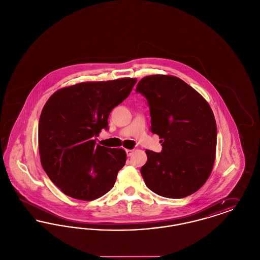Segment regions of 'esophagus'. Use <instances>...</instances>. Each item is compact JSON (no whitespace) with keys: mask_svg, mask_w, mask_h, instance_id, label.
Listing matches in <instances>:
<instances>
[{"mask_svg":"<svg viewBox=\"0 0 260 260\" xmlns=\"http://www.w3.org/2000/svg\"><path fill=\"white\" fill-rule=\"evenodd\" d=\"M125 153H126V155L129 157V156H132V155L134 154V150H131V149H126V150H125Z\"/></svg>","mask_w":260,"mask_h":260,"instance_id":"1","label":"esophagus"}]
</instances>
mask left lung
I'll return each mask as SVG.
<instances>
[{
    "label": "left lung",
    "mask_w": 260,
    "mask_h": 260,
    "mask_svg": "<svg viewBox=\"0 0 260 260\" xmlns=\"http://www.w3.org/2000/svg\"><path fill=\"white\" fill-rule=\"evenodd\" d=\"M136 92L145 96L151 132L161 138V153L146 150L140 173L154 193L171 199L187 197L208 180L215 160L216 123L207 100L181 79L146 76Z\"/></svg>",
    "instance_id": "left-lung-1"
}]
</instances>
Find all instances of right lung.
<instances>
[{"label":"right lung","mask_w":260,"mask_h":260,"mask_svg":"<svg viewBox=\"0 0 260 260\" xmlns=\"http://www.w3.org/2000/svg\"><path fill=\"white\" fill-rule=\"evenodd\" d=\"M136 81L80 83L58 89L45 104L39 121L41 164L65 195L92 201L113 188L126 154L96 145L95 137L108 129L109 114L129 95Z\"/></svg>","instance_id":"1"}]
</instances>
